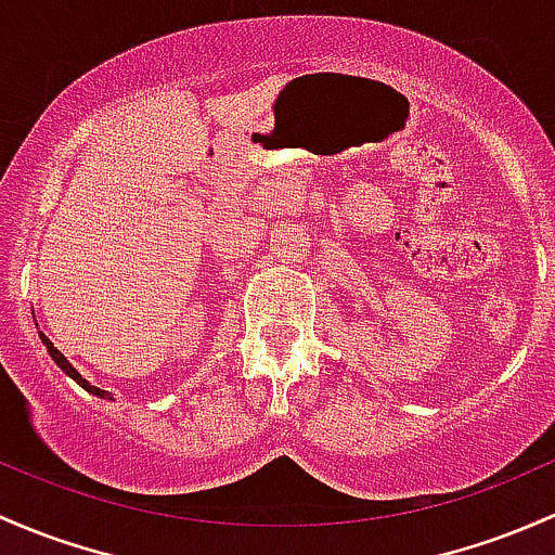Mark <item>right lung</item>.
I'll return each instance as SVG.
<instances>
[{
    "label": "right lung",
    "instance_id": "right-lung-1",
    "mask_svg": "<svg viewBox=\"0 0 555 555\" xmlns=\"http://www.w3.org/2000/svg\"><path fill=\"white\" fill-rule=\"evenodd\" d=\"M39 337H42V343H44L47 353H50V356H52V361H55V364H57V366H61V370H63V372H66V375H68V377H72V380H74V383H77V385H81V388H85V390H87V393L98 396V399H114V396H111V393H108V390H101V388H95V385H90V383H87V380H85V377H81V375H79V372H77V370H74V364H72V361H68V359H66V356H63L61 351H57V348H55V346H52V340H47V335H42V332H39Z\"/></svg>",
    "mask_w": 555,
    "mask_h": 555
}]
</instances>
